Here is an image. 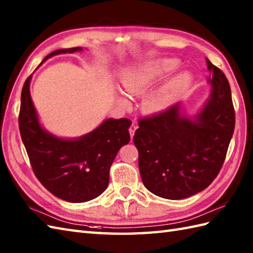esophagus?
<instances>
[{"label": "esophagus", "instance_id": "1", "mask_svg": "<svg viewBox=\"0 0 253 253\" xmlns=\"http://www.w3.org/2000/svg\"><path fill=\"white\" fill-rule=\"evenodd\" d=\"M136 129H137V125L134 124V123H132L131 126L129 127V132H130V137H131V138L133 137V134H134V131H136Z\"/></svg>", "mask_w": 253, "mask_h": 253}]
</instances>
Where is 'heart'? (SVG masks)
I'll return each instance as SVG.
<instances>
[{"label":"heart","mask_w":253,"mask_h":253,"mask_svg":"<svg viewBox=\"0 0 253 253\" xmlns=\"http://www.w3.org/2000/svg\"><path fill=\"white\" fill-rule=\"evenodd\" d=\"M177 67L178 61L175 60H163L161 62L140 66L131 70L125 76L123 80V86L129 95H143V93L153 89L162 80L165 79ZM185 82V75H180L178 78L169 81L166 85L156 90L146 100V109L151 112H158V111L167 109L174 101ZM123 102L126 103L125 100Z\"/></svg>","instance_id":"b5f03b06"}]
</instances>
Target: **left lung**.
Wrapping results in <instances>:
<instances>
[{
  "label": "left lung",
  "instance_id": "obj_1",
  "mask_svg": "<svg viewBox=\"0 0 253 253\" xmlns=\"http://www.w3.org/2000/svg\"><path fill=\"white\" fill-rule=\"evenodd\" d=\"M212 72L208 102L196 121L180 116L179 105L141 117L133 143L144 186L167 199L204 191L219 174L235 128V110L225 74L207 59Z\"/></svg>",
  "mask_w": 253,
  "mask_h": 253
}]
</instances>
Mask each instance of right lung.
<instances>
[{
  "mask_svg": "<svg viewBox=\"0 0 253 253\" xmlns=\"http://www.w3.org/2000/svg\"><path fill=\"white\" fill-rule=\"evenodd\" d=\"M78 50L81 47L58 49L44 60ZM30 80L31 75L21 90L18 124L35 177L52 195L70 203H84L101 195L108 187L117 152L130 141L131 121L109 119L79 139L57 138L40 125L29 90Z\"/></svg>",
  "mask_w": 253,
  "mask_h": 253,
  "instance_id": "add662e5",
  "label": "right lung"
}]
</instances>
